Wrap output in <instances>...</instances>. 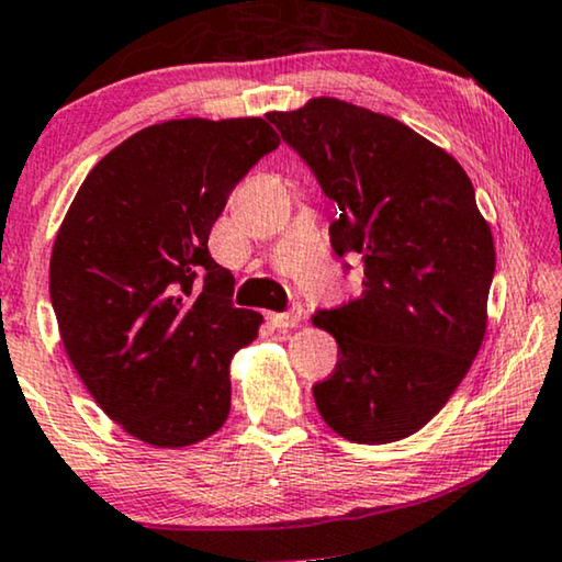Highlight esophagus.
<instances>
[{
  "mask_svg": "<svg viewBox=\"0 0 562 562\" xmlns=\"http://www.w3.org/2000/svg\"><path fill=\"white\" fill-rule=\"evenodd\" d=\"M300 318H303V311H300L297 305H295V307H290L288 313H270V315H267V321H270L272 326H274V328H280V330L295 328L297 323H300Z\"/></svg>",
  "mask_w": 562,
  "mask_h": 562,
  "instance_id": "1",
  "label": "esophagus"
}]
</instances>
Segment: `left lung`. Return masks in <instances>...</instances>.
Wrapping results in <instances>:
<instances>
[{
	"mask_svg": "<svg viewBox=\"0 0 562 562\" xmlns=\"http://www.w3.org/2000/svg\"><path fill=\"white\" fill-rule=\"evenodd\" d=\"M338 203L330 247L361 295L313 323L338 363L313 386L330 430L382 446L436 417L481 349L496 251L456 157L392 116L330 97L267 114ZM349 270V265H346Z\"/></svg>",
	"mask_w": 562,
	"mask_h": 562,
	"instance_id": "1",
	"label": "left lung"
}]
</instances>
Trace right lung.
<instances>
[{"label": "right lung", "mask_w": 562, "mask_h": 562, "mask_svg": "<svg viewBox=\"0 0 562 562\" xmlns=\"http://www.w3.org/2000/svg\"><path fill=\"white\" fill-rule=\"evenodd\" d=\"M280 137L259 116L170 120L132 134L78 188L50 257V300L97 405L142 442L186 448L232 409L228 363L262 315L234 307L209 234Z\"/></svg>", "instance_id": "add662e5"}]
</instances>
